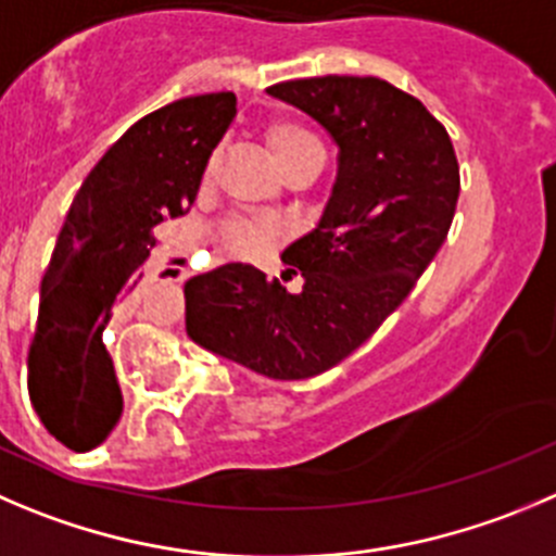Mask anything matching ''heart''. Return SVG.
<instances>
[{"instance_id":"obj_1","label":"heart","mask_w":556,"mask_h":556,"mask_svg":"<svg viewBox=\"0 0 556 556\" xmlns=\"http://www.w3.org/2000/svg\"><path fill=\"white\" fill-rule=\"evenodd\" d=\"M267 147L273 161L287 172L294 163L311 161V157H321V144L308 134L305 128L292 123H278L269 128ZM220 240H224L226 251L235 256H251L262 248L269 245L273 240V229L267 224H256V220H229L220 229Z\"/></svg>"}]
</instances>
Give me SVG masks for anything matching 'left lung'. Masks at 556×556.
<instances>
[{
    "label": "left lung",
    "instance_id": "left-lung-1",
    "mask_svg": "<svg viewBox=\"0 0 556 556\" xmlns=\"http://www.w3.org/2000/svg\"><path fill=\"white\" fill-rule=\"evenodd\" d=\"M267 94L308 114L338 147L319 220L281 253L303 289L287 292L253 264H224L185 283V330L269 379H308L368 341L437 256L456 213L458 163L426 105L382 78H300Z\"/></svg>",
    "mask_w": 556,
    "mask_h": 556
}]
</instances>
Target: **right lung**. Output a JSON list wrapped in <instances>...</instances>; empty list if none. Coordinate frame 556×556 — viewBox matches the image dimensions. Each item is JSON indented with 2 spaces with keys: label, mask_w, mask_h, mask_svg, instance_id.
Masks as SVG:
<instances>
[{
  "label": "right lung",
  "mask_w": 556,
  "mask_h": 556,
  "mask_svg": "<svg viewBox=\"0 0 556 556\" xmlns=\"http://www.w3.org/2000/svg\"><path fill=\"white\" fill-rule=\"evenodd\" d=\"M237 116L231 92L174 100L130 125L89 172L40 283L29 399L49 433L87 453L114 431L123 390L103 332L144 278L155 226L195 202L210 155Z\"/></svg>",
  "instance_id": "1"
}]
</instances>
